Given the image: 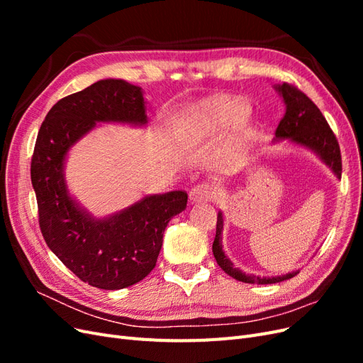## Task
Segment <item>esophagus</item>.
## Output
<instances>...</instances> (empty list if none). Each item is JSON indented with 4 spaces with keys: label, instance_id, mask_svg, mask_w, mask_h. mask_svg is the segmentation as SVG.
<instances>
[{
    "label": "esophagus",
    "instance_id": "esophagus-1",
    "mask_svg": "<svg viewBox=\"0 0 363 363\" xmlns=\"http://www.w3.org/2000/svg\"><path fill=\"white\" fill-rule=\"evenodd\" d=\"M212 199V189L208 188V184L201 183L196 184L189 191V201L194 203H201V201H207Z\"/></svg>",
    "mask_w": 363,
    "mask_h": 363
}]
</instances>
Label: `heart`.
Instances as JSON below:
<instances>
[{"mask_svg":"<svg viewBox=\"0 0 363 363\" xmlns=\"http://www.w3.org/2000/svg\"><path fill=\"white\" fill-rule=\"evenodd\" d=\"M248 115V107L233 100H216L203 108H196L182 116L175 123L174 131L183 142H192L212 131L225 128L230 125H238Z\"/></svg>","mask_w":363,"mask_h":363,"instance_id":"b5f03b06","label":"heart"}]
</instances>
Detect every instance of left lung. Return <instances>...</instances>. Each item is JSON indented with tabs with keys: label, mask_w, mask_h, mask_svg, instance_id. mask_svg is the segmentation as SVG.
Instances as JSON below:
<instances>
[{
	"label": "left lung",
	"mask_w": 363,
	"mask_h": 363,
	"mask_svg": "<svg viewBox=\"0 0 363 363\" xmlns=\"http://www.w3.org/2000/svg\"><path fill=\"white\" fill-rule=\"evenodd\" d=\"M274 89L283 98L284 108H286V112H284V116L276 130V138L272 139L274 144L286 140V144L289 145L312 151L335 174V177L340 180L342 162H340L339 144L333 131L328 127L325 118L320 112V108L313 104L309 96H306L301 91L288 83L274 84ZM223 230L224 215L219 211L216 221V236L213 240L212 251L218 265L230 277L251 284H271L289 280L300 272L298 269H295L281 274V276H255V274H247L240 268H236L235 263L224 252Z\"/></svg>",
	"instance_id": "8db88e82"
}]
</instances>
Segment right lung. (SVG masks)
<instances>
[{
    "mask_svg": "<svg viewBox=\"0 0 363 363\" xmlns=\"http://www.w3.org/2000/svg\"><path fill=\"white\" fill-rule=\"evenodd\" d=\"M98 124L147 127L142 87L106 79L54 104L38 133L31 184L50 250L84 283L116 291L145 279L156 267L164 228L184 211L188 194L144 195L111 215L91 213L71 194L65 169L72 147Z\"/></svg>",
    "mask_w": 363,
    "mask_h": 363,
    "instance_id": "obj_1",
    "label": "right lung"
}]
</instances>
